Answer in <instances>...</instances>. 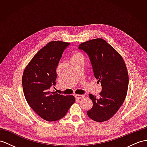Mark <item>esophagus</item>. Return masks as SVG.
<instances>
[{
	"instance_id": "34e87169",
	"label": "esophagus",
	"mask_w": 147,
	"mask_h": 147,
	"mask_svg": "<svg viewBox=\"0 0 147 147\" xmlns=\"http://www.w3.org/2000/svg\"><path fill=\"white\" fill-rule=\"evenodd\" d=\"M75 96H76V98H77V99H81V98H83L85 95H75Z\"/></svg>"
}]
</instances>
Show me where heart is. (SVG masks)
<instances>
[{
  "mask_svg": "<svg viewBox=\"0 0 147 147\" xmlns=\"http://www.w3.org/2000/svg\"><path fill=\"white\" fill-rule=\"evenodd\" d=\"M71 59H83L84 60V56L82 53L79 52H77L71 57Z\"/></svg>",
  "mask_w": 147,
  "mask_h": 147,
  "instance_id": "b5f03b06",
  "label": "heart"
}]
</instances>
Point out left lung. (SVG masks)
Here are the masks:
<instances>
[{
    "instance_id": "1",
    "label": "left lung",
    "mask_w": 147,
    "mask_h": 147,
    "mask_svg": "<svg viewBox=\"0 0 147 147\" xmlns=\"http://www.w3.org/2000/svg\"><path fill=\"white\" fill-rule=\"evenodd\" d=\"M78 49L87 53L95 78L102 85L97 97L89 94L93 102L87 115L93 120L102 122L111 119L125 100L128 87V74L122 57L102 38L80 44Z\"/></svg>"
}]
</instances>
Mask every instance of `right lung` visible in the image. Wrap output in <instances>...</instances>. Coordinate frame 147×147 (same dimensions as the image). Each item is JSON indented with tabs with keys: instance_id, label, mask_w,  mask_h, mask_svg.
I'll return each mask as SVG.
<instances>
[{
	"instance_id": "obj_1",
	"label": "right lung",
	"mask_w": 147,
	"mask_h": 147,
	"mask_svg": "<svg viewBox=\"0 0 147 147\" xmlns=\"http://www.w3.org/2000/svg\"><path fill=\"white\" fill-rule=\"evenodd\" d=\"M70 44L62 41L48 43L34 55L24 71L22 87L28 104L47 121L62 119L76 102L73 95L51 91V87L56 84L57 67Z\"/></svg>"
}]
</instances>
